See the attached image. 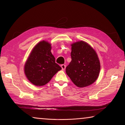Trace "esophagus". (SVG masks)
Masks as SVG:
<instances>
[{
  "mask_svg": "<svg viewBox=\"0 0 125 125\" xmlns=\"http://www.w3.org/2000/svg\"><path fill=\"white\" fill-rule=\"evenodd\" d=\"M61 67H62V70H64L66 69V65H63H63H61Z\"/></svg>",
  "mask_w": 125,
  "mask_h": 125,
  "instance_id": "esophagus-1",
  "label": "esophagus"
}]
</instances>
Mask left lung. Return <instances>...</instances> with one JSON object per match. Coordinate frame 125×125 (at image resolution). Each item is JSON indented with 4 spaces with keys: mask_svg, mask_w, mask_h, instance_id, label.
<instances>
[{
    "mask_svg": "<svg viewBox=\"0 0 125 125\" xmlns=\"http://www.w3.org/2000/svg\"><path fill=\"white\" fill-rule=\"evenodd\" d=\"M71 46V61L66 67V73L78 87L90 85L96 80L100 71L96 52L83 41L74 43Z\"/></svg>",
    "mask_w": 125,
    "mask_h": 125,
    "instance_id": "1",
    "label": "left lung"
}]
</instances>
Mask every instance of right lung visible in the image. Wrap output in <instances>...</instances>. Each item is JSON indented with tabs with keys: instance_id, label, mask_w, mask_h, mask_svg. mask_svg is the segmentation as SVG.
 Returning <instances> with one entry per match:
<instances>
[{
	"instance_id": "1",
	"label": "right lung",
	"mask_w": 125,
	"mask_h": 125,
	"mask_svg": "<svg viewBox=\"0 0 125 125\" xmlns=\"http://www.w3.org/2000/svg\"><path fill=\"white\" fill-rule=\"evenodd\" d=\"M51 50L50 43L44 41L40 42L34 47L25 64V74L34 85L42 86L47 84L62 69L55 62Z\"/></svg>"
}]
</instances>
